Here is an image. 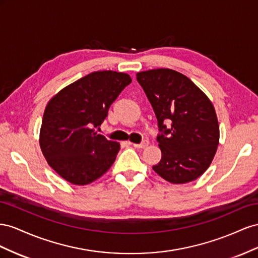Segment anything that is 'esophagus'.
I'll use <instances>...</instances> for the list:
<instances>
[{"label": "esophagus", "mask_w": 258, "mask_h": 258, "mask_svg": "<svg viewBox=\"0 0 258 258\" xmlns=\"http://www.w3.org/2000/svg\"><path fill=\"white\" fill-rule=\"evenodd\" d=\"M149 145V142L148 141H143L141 144H133V146L135 147V148H138V149H143V148H146L147 146Z\"/></svg>", "instance_id": "esophagus-1"}]
</instances>
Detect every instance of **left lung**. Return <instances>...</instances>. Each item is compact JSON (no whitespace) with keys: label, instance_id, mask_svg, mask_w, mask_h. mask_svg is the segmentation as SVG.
Instances as JSON below:
<instances>
[{"label":"left lung","instance_id":"1","mask_svg":"<svg viewBox=\"0 0 258 258\" xmlns=\"http://www.w3.org/2000/svg\"><path fill=\"white\" fill-rule=\"evenodd\" d=\"M158 119L162 152L153 171L172 183H186L208 170L219 143V125L212 101L192 81L172 69L138 72ZM168 122L171 127H166Z\"/></svg>","mask_w":258,"mask_h":258}]
</instances>
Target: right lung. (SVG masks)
Returning a JSON list of instances; mask_svg holds the SVG:
<instances>
[{"label":"right lung","mask_w":258,"mask_h":258,"mask_svg":"<svg viewBox=\"0 0 258 258\" xmlns=\"http://www.w3.org/2000/svg\"><path fill=\"white\" fill-rule=\"evenodd\" d=\"M131 82L127 73L92 72L62 88L48 101L40 131V147L48 165L64 180L84 186L111 167L120 144L95 130Z\"/></svg>","instance_id":"1"}]
</instances>
